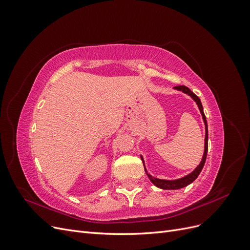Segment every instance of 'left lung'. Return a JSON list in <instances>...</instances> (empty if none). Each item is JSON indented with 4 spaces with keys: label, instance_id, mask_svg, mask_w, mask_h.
Returning <instances> with one entry per match:
<instances>
[{
    "label": "left lung",
    "instance_id": "left-lung-1",
    "mask_svg": "<svg viewBox=\"0 0 250 250\" xmlns=\"http://www.w3.org/2000/svg\"><path fill=\"white\" fill-rule=\"evenodd\" d=\"M174 89H177V90H180V92H183L187 95L190 96L192 99L196 102V104L198 105V108L200 110V113L202 116V119H203V122H204V125H206V139H204V152H203V156H202V160L199 164V166L197 168H196L192 173L188 174V175L181 177V178H178V179H174V180H168V179H158V178H155V177H152L150 175V174L147 172L146 170V167H145V164H144V158L143 156L141 155V158H142V162L144 164V168H145V171H146V174L148 175L149 179L151 180V183H152L154 186H156L157 188H163V190H178V188H185L187 186H188L190 184H192L193 181L198 177V175L200 174L202 168L204 164H206V160H207V154H208V123H207V118L206 116H204V112H203V107H202V104H201V101L199 98L196 96L192 90L185 86V85H178V86H175L174 87Z\"/></svg>",
    "mask_w": 250,
    "mask_h": 250
}]
</instances>
